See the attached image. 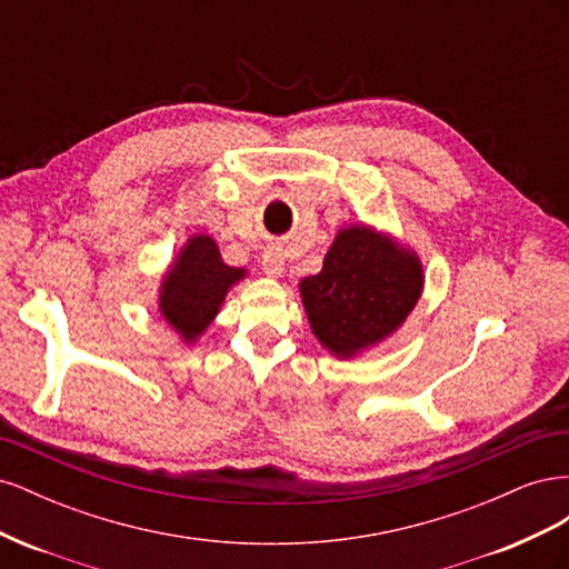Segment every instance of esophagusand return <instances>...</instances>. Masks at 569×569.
<instances>
[{"mask_svg": "<svg viewBox=\"0 0 569 569\" xmlns=\"http://www.w3.org/2000/svg\"><path fill=\"white\" fill-rule=\"evenodd\" d=\"M261 268L268 278H280L284 272V253L278 247H268L261 256Z\"/></svg>", "mask_w": 569, "mask_h": 569, "instance_id": "esophagus-1", "label": "esophagus"}]
</instances>
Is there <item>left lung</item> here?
<instances>
[{
    "label": "left lung",
    "mask_w": 569,
    "mask_h": 569,
    "mask_svg": "<svg viewBox=\"0 0 569 569\" xmlns=\"http://www.w3.org/2000/svg\"><path fill=\"white\" fill-rule=\"evenodd\" d=\"M425 289L420 256L372 226L341 228L322 270L299 282L303 311L322 347L353 358L389 339Z\"/></svg>",
    "instance_id": "left-lung-1"
}]
</instances>
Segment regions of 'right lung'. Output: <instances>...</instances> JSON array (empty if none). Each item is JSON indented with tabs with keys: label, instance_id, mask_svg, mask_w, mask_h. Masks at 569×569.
Returning a JSON list of instances; mask_svg holds the SVG:
<instances>
[{
	"label": "right lung",
	"instance_id": "right-lung-1",
	"mask_svg": "<svg viewBox=\"0 0 569 569\" xmlns=\"http://www.w3.org/2000/svg\"><path fill=\"white\" fill-rule=\"evenodd\" d=\"M244 278V268L222 261L211 234H192L163 274L159 311L184 343H194L220 313L228 291Z\"/></svg>",
	"mask_w": 569,
	"mask_h": 569
}]
</instances>
